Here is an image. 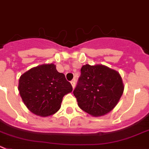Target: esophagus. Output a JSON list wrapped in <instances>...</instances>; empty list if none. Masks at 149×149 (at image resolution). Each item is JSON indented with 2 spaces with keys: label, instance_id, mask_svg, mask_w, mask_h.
Returning <instances> with one entry per match:
<instances>
[{
  "label": "esophagus",
  "instance_id": "1",
  "mask_svg": "<svg viewBox=\"0 0 149 149\" xmlns=\"http://www.w3.org/2000/svg\"><path fill=\"white\" fill-rule=\"evenodd\" d=\"M70 84H71L72 87H73V88H74L75 87V84H76V83H75V81H70Z\"/></svg>",
  "mask_w": 149,
  "mask_h": 149
}]
</instances>
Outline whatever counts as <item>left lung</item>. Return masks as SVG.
<instances>
[{"mask_svg": "<svg viewBox=\"0 0 149 149\" xmlns=\"http://www.w3.org/2000/svg\"><path fill=\"white\" fill-rule=\"evenodd\" d=\"M120 74L104 65H83L81 76L73 90L78 105L93 116L110 112L123 92Z\"/></svg>", "mask_w": 149, "mask_h": 149, "instance_id": "8db88e82", "label": "left lung"}]
</instances>
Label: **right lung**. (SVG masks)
<instances>
[{"label":"right lung","instance_id":"1","mask_svg":"<svg viewBox=\"0 0 149 149\" xmlns=\"http://www.w3.org/2000/svg\"><path fill=\"white\" fill-rule=\"evenodd\" d=\"M18 90L25 105L34 114L48 116L57 112L64 95L73 90L71 84L54 64L31 68L20 76Z\"/></svg>","mask_w":149,"mask_h":149}]
</instances>
